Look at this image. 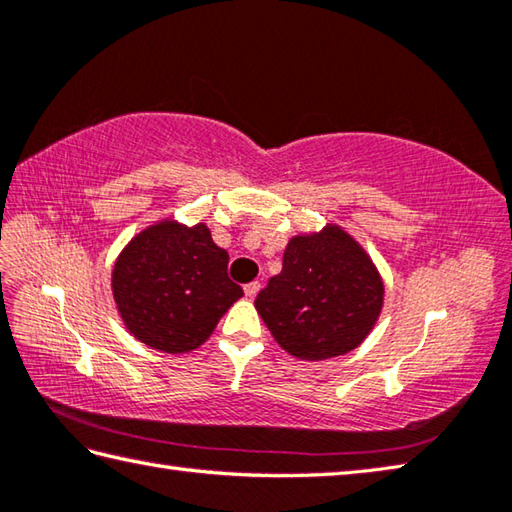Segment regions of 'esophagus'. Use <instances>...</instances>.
I'll use <instances>...</instances> for the list:
<instances>
[{
	"instance_id": "esophagus-1",
	"label": "esophagus",
	"mask_w": 512,
	"mask_h": 512,
	"mask_svg": "<svg viewBox=\"0 0 512 512\" xmlns=\"http://www.w3.org/2000/svg\"><path fill=\"white\" fill-rule=\"evenodd\" d=\"M259 288H262V284H259V282H250V284L244 286V293H246V297H255V295L259 293Z\"/></svg>"
}]
</instances>
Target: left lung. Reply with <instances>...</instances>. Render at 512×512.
Returning <instances> with one entry per match:
<instances>
[{
	"label": "left lung",
	"instance_id": "left-lung-1",
	"mask_svg": "<svg viewBox=\"0 0 512 512\" xmlns=\"http://www.w3.org/2000/svg\"><path fill=\"white\" fill-rule=\"evenodd\" d=\"M382 304V277L339 226L290 239L282 273L270 277L255 299L277 344L308 362L357 348L373 330Z\"/></svg>",
	"mask_w": 512,
	"mask_h": 512
}]
</instances>
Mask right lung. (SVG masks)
<instances>
[{
  "label": "right lung",
  "mask_w": 512,
  "mask_h": 512,
  "mask_svg": "<svg viewBox=\"0 0 512 512\" xmlns=\"http://www.w3.org/2000/svg\"><path fill=\"white\" fill-rule=\"evenodd\" d=\"M113 295L139 342L175 355L202 346L244 290L228 277V253L204 224L159 222L122 250Z\"/></svg>",
  "instance_id": "1"
}]
</instances>
